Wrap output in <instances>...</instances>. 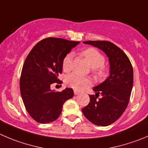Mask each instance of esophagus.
I'll list each match as a JSON object with an SVG mask.
<instances>
[{
    "instance_id": "obj_1",
    "label": "esophagus",
    "mask_w": 148,
    "mask_h": 148,
    "mask_svg": "<svg viewBox=\"0 0 148 148\" xmlns=\"http://www.w3.org/2000/svg\"><path fill=\"white\" fill-rule=\"evenodd\" d=\"M80 93V91H77V90H74V94H75V95H77V94H78Z\"/></svg>"
}]
</instances>
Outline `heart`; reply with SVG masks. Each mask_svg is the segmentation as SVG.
<instances>
[{"mask_svg":"<svg viewBox=\"0 0 148 148\" xmlns=\"http://www.w3.org/2000/svg\"><path fill=\"white\" fill-rule=\"evenodd\" d=\"M81 54L84 56L89 65L94 69V73L95 76L99 79L105 78L108 75V68L104 65L105 58L103 54L94 48H88L81 52ZM72 53H68L63 58L62 62L63 71L69 72L72 68ZM66 83L76 90H82L86 87L90 86L92 84V81L90 78L80 75L77 73H73L68 75L66 78Z\"/></svg>","mask_w":148,"mask_h":148,"instance_id":"heart-1","label":"heart"}]
</instances>
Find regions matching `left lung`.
<instances>
[{
    "mask_svg": "<svg viewBox=\"0 0 148 148\" xmlns=\"http://www.w3.org/2000/svg\"><path fill=\"white\" fill-rule=\"evenodd\" d=\"M84 43L99 48L109 58L110 75L93 88L96 94L89 95V103L82 109L89 121L106 126L117 121L127 108L133 86V67L127 55L111 42L88 40ZM99 95L102 96L100 98L98 97Z\"/></svg>",
    "mask_w": 148,
    "mask_h": 148,
    "instance_id": "1",
    "label": "left lung"
}]
</instances>
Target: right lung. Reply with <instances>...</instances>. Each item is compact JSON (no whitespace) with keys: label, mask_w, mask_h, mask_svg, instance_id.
I'll return each instance as SVG.
<instances>
[{"label":"right lung","mask_w":148,"mask_h":148,"mask_svg":"<svg viewBox=\"0 0 148 148\" xmlns=\"http://www.w3.org/2000/svg\"><path fill=\"white\" fill-rule=\"evenodd\" d=\"M78 43L46 38L39 41L27 57L21 73L20 92L27 111L38 123L57 120L64 102L73 97V88L56 92L51 90V86L62 83L58 75L62 72L63 58Z\"/></svg>","instance_id":"1"}]
</instances>
